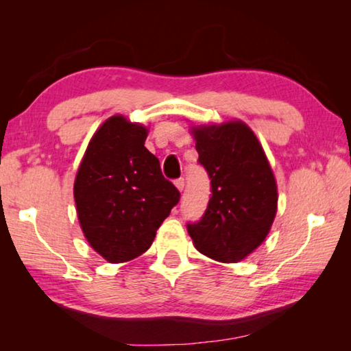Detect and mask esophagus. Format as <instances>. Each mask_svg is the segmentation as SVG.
Wrapping results in <instances>:
<instances>
[{"instance_id": "esophagus-1", "label": "esophagus", "mask_w": 351, "mask_h": 351, "mask_svg": "<svg viewBox=\"0 0 351 351\" xmlns=\"http://www.w3.org/2000/svg\"><path fill=\"white\" fill-rule=\"evenodd\" d=\"M175 186L178 190H180V192H182L184 187H186V181H184V178H178V180L175 181Z\"/></svg>"}]
</instances>
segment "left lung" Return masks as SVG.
Returning <instances> with one entry per match:
<instances>
[{
  "instance_id": "obj_1",
  "label": "left lung",
  "mask_w": 351,
  "mask_h": 351,
  "mask_svg": "<svg viewBox=\"0 0 351 351\" xmlns=\"http://www.w3.org/2000/svg\"><path fill=\"white\" fill-rule=\"evenodd\" d=\"M198 162L210 180L204 215L187 230L201 254L240 261L268 235L277 212V186L257 136L241 121L193 128Z\"/></svg>"
}]
</instances>
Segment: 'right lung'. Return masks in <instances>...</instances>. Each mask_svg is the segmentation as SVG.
Masks as SVG:
<instances>
[{
	"label": "right lung",
	"instance_id": "add662e5",
	"mask_svg": "<svg viewBox=\"0 0 351 351\" xmlns=\"http://www.w3.org/2000/svg\"><path fill=\"white\" fill-rule=\"evenodd\" d=\"M148 130L123 116L100 125L77 171L74 199L83 234L110 263L144 254L180 203L159 159L144 147Z\"/></svg>",
	"mask_w": 351,
	"mask_h": 351
}]
</instances>
